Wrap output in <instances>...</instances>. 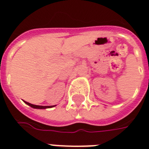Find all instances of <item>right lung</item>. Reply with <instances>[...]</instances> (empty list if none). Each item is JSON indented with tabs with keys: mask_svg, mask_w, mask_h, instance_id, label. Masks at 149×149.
<instances>
[{
	"mask_svg": "<svg viewBox=\"0 0 149 149\" xmlns=\"http://www.w3.org/2000/svg\"><path fill=\"white\" fill-rule=\"evenodd\" d=\"M26 102V104H27L28 105H29V106H31L32 108H34V109H47V108H51L52 107V106H42V105H33V104H30V103H29V102ZM54 106V105H53Z\"/></svg>",
	"mask_w": 149,
	"mask_h": 149,
	"instance_id": "1",
	"label": "right lung"
}]
</instances>
